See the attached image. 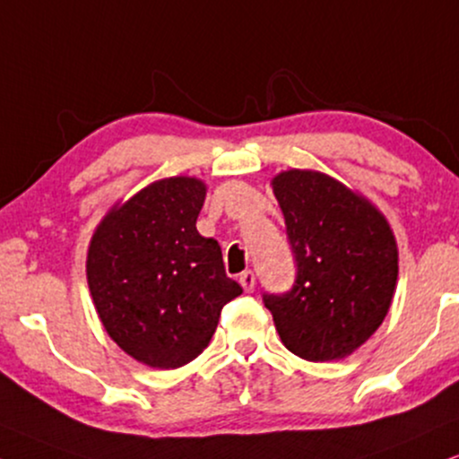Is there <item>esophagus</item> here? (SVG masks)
<instances>
[{
    "label": "esophagus",
    "instance_id": "esophagus-1",
    "mask_svg": "<svg viewBox=\"0 0 459 459\" xmlns=\"http://www.w3.org/2000/svg\"><path fill=\"white\" fill-rule=\"evenodd\" d=\"M239 283L246 292H254V283H256V277H254L252 271H243L239 275Z\"/></svg>",
    "mask_w": 459,
    "mask_h": 459
}]
</instances>
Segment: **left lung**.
<instances>
[{
	"label": "left lung",
	"mask_w": 459,
	"mask_h": 459,
	"mask_svg": "<svg viewBox=\"0 0 459 459\" xmlns=\"http://www.w3.org/2000/svg\"><path fill=\"white\" fill-rule=\"evenodd\" d=\"M271 186L297 258L292 290L264 294L281 343L311 362L350 356L384 324L396 292L392 226L326 173L288 169Z\"/></svg>",
	"instance_id": "left-lung-1"
}]
</instances>
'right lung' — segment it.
<instances>
[{
	"mask_svg": "<svg viewBox=\"0 0 459 459\" xmlns=\"http://www.w3.org/2000/svg\"><path fill=\"white\" fill-rule=\"evenodd\" d=\"M207 186L156 179L118 201L91 237L86 280L109 339L150 368H179L210 345L222 307L243 292L222 249L196 230Z\"/></svg>",
	"mask_w": 459,
	"mask_h": 459,
	"instance_id": "add662e5",
	"label": "right lung"
}]
</instances>
